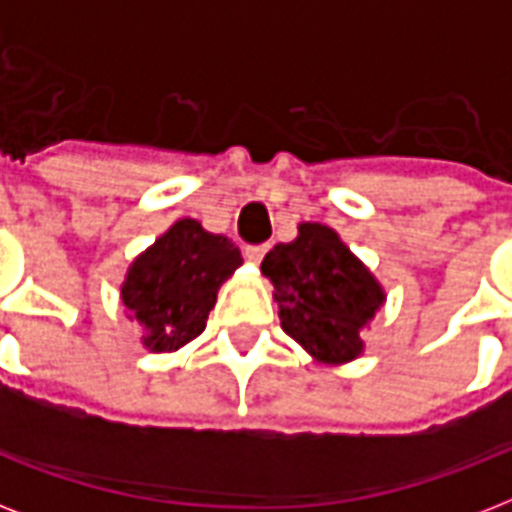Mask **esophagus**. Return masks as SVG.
I'll list each match as a JSON object with an SVG mask.
<instances>
[{
    "label": "esophagus",
    "mask_w": 512,
    "mask_h": 512,
    "mask_svg": "<svg viewBox=\"0 0 512 512\" xmlns=\"http://www.w3.org/2000/svg\"><path fill=\"white\" fill-rule=\"evenodd\" d=\"M265 252H268L265 244H247V247H244V257H247L249 263H260L265 257Z\"/></svg>",
    "instance_id": "34e87169"
}]
</instances>
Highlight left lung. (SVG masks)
Segmentation results:
<instances>
[{
  "label": "left lung",
  "instance_id": "8db88e82",
  "mask_svg": "<svg viewBox=\"0 0 512 512\" xmlns=\"http://www.w3.org/2000/svg\"><path fill=\"white\" fill-rule=\"evenodd\" d=\"M260 268L273 281L281 327L292 340L329 364L361 353L358 332L385 295L332 228L303 223L300 236L276 244Z\"/></svg>",
  "mask_w": 512,
  "mask_h": 512
}]
</instances>
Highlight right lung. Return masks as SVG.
<instances>
[{
    "label": "right lung",
    "instance_id": "obj_1",
    "mask_svg": "<svg viewBox=\"0 0 512 512\" xmlns=\"http://www.w3.org/2000/svg\"><path fill=\"white\" fill-rule=\"evenodd\" d=\"M241 265V252L225 236L196 220H177L154 247L132 263L122 287L127 311L146 327V348H183L204 332L217 287Z\"/></svg>",
    "mask_w": 512,
    "mask_h": 512
}]
</instances>
